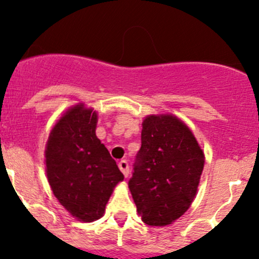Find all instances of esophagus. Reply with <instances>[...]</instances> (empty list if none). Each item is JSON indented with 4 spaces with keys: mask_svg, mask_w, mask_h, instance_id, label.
Masks as SVG:
<instances>
[{
    "mask_svg": "<svg viewBox=\"0 0 259 259\" xmlns=\"http://www.w3.org/2000/svg\"><path fill=\"white\" fill-rule=\"evenodd\" d=\"M117 165H119V169L121 170V173L124 174L125 178H127V176H129V164H127V161L120 160L119 163H117Z\"/></svg>",
    "mask_w": 259,
    "mask_h": 259,
    "instance_id": "34e87169",
    "label": "esophagus"
}]
</instances>
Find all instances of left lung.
<instances>
[{
  "instance_id": "obj_1",
  "label": "left lung",
  "mask_w": 259,
  "mask_h": 259,
  "mask_svg": "<svg viewBox=\"0 0 259 259\" xmlns=\"http://www.w3.org/2000/svg\"><path fill=\"white\" fill-rule=\"evenodd\" d=\"M204 153L189 127L173 115H149L129 189L142 221L168 226L194 200Z\"/></svg>"
}]
</instances>
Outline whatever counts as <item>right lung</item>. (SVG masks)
Returning <instances> with one entry per match:
<instances>
[{
  "instance_id": "1",
  "label": "right lung",
  "mask_w": 259,
  "mask_h": 259,
  "mask_svg": "<svg viewBox=\"0 0 259 259\" xmlns=\"http://www.w3.org/2000/svg\"><path fill=\"white\" fill-rule=\"evenodd\" d=\"M98 114L83 104L69 109L50 133L46 173L61 205L82 222L101 218L115 185L124 179L95 134Z\"/></svg>"
}]
</instances>
